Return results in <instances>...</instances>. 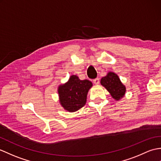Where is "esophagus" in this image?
Segmentation results:
<instances>
[{"mask_svg": "<svg viewBox=\"0 0 161 161\" xmlns=\"http://www.w3.org/2000/svg\"><path fill=\"white\" fill-rule=\"evenodd\" d=\"M93 83H94L95 85H98L99 84V78H96V79L93 80Z\"/></svg>", "mask_w": 161, "mask_h": 161, "instance_id": "obj_1", "label": "esophagus"}]
</instances>
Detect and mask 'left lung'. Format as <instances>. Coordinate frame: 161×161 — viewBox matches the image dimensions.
Listing matches in <instances>:
<instances>
[{
    "label": "left lung",
    "instance_id": "obj_1",
    "mask_svg": "<svg viewBox=\"0 0 161 161\" xmlns=\"http://www.w3.org/2000/svg\"><path fill=\"white\" fill-rule=\"evenodd\" d=\"M100 83L114 100L119 101L124 97L126 87L119 79V76L114 72H108L105 77L101 79Z\"/></svg>",
    "mask_w": 161,
    "mask_h": 161
}]
</instances>
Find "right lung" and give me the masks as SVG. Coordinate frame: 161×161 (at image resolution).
Here are the masks:
<instances>
[{
	"instance_id": "right-lung-1",
	"label": "right lung",
	"mask_w": 161,
	"mask_h": 161,
	"mask_svg": "<svg viewBox=\"0 0 161 161\" xmlns=\"http://www.w3.org/2000/svg\"><path fill=\"white\" fill-rule=\"evenodd\" d=\"M92 83L88 80H81L75 75H70L66 83L58 87L59 102L69 113L77 111L86 103L88 91Z\"/></svg>"
}]
</instances>
